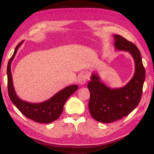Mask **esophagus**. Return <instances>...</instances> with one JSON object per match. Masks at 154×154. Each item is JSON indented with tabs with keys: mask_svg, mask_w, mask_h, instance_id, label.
<instances>
[{
	"mask_svg": "<svg viewBox=\"0 0 154 154\" xmlns=\"http://www.w3.org/2000/svg\"><path fill=\"white\" fill-rule=\"evenodd\" d=\"M87 75L84 73L80 74L77 77V82L79 85H83L85 83L87 82Z\"/></svg>",
	"mask_w": 154,
	"mask_h": 154,
	"instance_id": "1",
	"label": "esophagus"
}]
</instances>
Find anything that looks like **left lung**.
Wrapping results in <instances>:
<instances>
[{"mask_svg": "<svg viewBox=\"0 0 154 154\" xmlns=\"http://www.w3.org/2000/svg\"><path fill=\"white\" fill-rule=\"evenodd\" d=\"M116 50L128 51L135 63V73L125 86L112 88L101 82L97 73L87 85L90 91L89 109L98 122L110 123L122 119L136 109L141 99L146 71L141 54L136 45L119 35H114Z\"/></svg>", "mask_w": 154, "mask_h": 154, "instance_id": "obj_1", "label": "left lung"}]
</instances>
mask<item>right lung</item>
Instances as JSON below:
<instances>
[{
  "label": "right lung",
  "instance_id": "obj_1",
  "mask_svg": "<svg viewBox=\"0 0 154 154\" xmlns=\"http://www.w3.org/2000/svg\"><path fill=\"white\" fill-rule=\"evenodd\" d=\"M21 42L16 47L14 54L10 59L7 66L8 93L13 104L17 107L22 114L32 120L39 123H51L60 116L63 110V106L67 99L78 89L77 85H72L65 87L50 99L40 103H32L20 99L16 94L13 85L11 72V63L14 60L18 48L22 44Z\"/></svg>",
  "mask_w": 154,
  "mask_h": 154
}]
</instances>
